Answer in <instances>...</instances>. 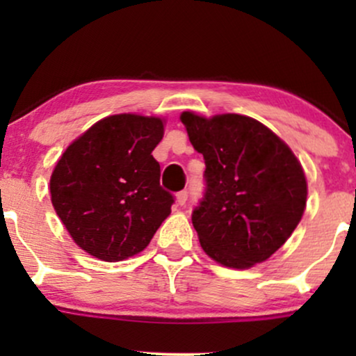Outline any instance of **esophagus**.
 I'll return each mask as SVG.
<instances>
[{"label":"esophagus","instance_id":"34e87169","mask_svg":"<svg viewBox=\"0 0 356 356\" xmlns=\"http://www.w3.org/2000/svg\"><path fill=\"white\" fill-rule=\"evenodd\" d=\"M187 197H189V194H187V191H181V192H177V195H175V199H177V204H179V206H186Z\"/></svg>","mask_w":356,"mask_h":356}]
</instances>
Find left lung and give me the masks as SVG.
<instances>
[{"label": "left lung", "instance_id": "left-lung-1", "mask_svg": "<svg viewBox=\"0 0 356 356\" xmlns=\"http://www.w3.org/2000/svg\"><path fill=\"white\" fill-rule=\"evenodd\" d=\"M204 155L206 192L192 224L207 256L227 268L263 263L288 241L306 207L296 155L261 122L238 113L181 115Z\"/></svg>", "mask_w": 356, "mask_h": 356}]
</instances>
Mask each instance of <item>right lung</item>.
Wrapping results in <instances>:
<instances>
[{
  "label": "right lung",
  "instance_id": "right-lung-1",
  "mask_svg": "<svg viewBox=\"0 0 356 356\" xmlns=\"http://www.w3.org/2000/svg\"><path fill=\"white\" fill-rule=\"evenodd\" d=\"M164 120L136 113L102 118L68 145L50 179L51 204L72 239L115 263L144 251L170 214L152 150Z\"/></svg>",
  "mask_w": 356,
  "mask_h": 356
}]
</instances>
